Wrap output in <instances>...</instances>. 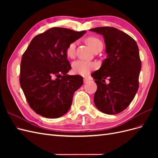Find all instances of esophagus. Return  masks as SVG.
<instances>
[{"instance_id": "34e87169", "label": "esophagus", "mask_w": 158, "mask_h": 158, "mask_svg": "<svg viewBox=\"0 0 158 158\" xmlns=\"http://www.w3.org/2000/svg\"><path fill=\"white\" fill-rule=\"evenodd\" d=\"M88 80H88L87 78H84V83H87V82H88Z\"/></svg>"}]
</instances>
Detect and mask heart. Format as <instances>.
Returning <instances> with one entry per match:
<instances>
[{
  "mask_svg": "<svg viewBox=\"0 0 158 158\" xmlns=\"http://www.w3.org/2000/svg\"><path fill=\"white\" fill-rule=\"evenodd\" d=\"M85 41L92 49L95 51L97 49H103V43L99 38L94 36H89L86 38ZM76 42L73 41L70 43L66 47V53L67 56L71 59H73L76 54ZM96 68V64L93 62H89L86 60H78L73 63V71L76 74H80L82 76H85L88 74L91 71Z\"/></svg>",
  "mask_w": 158,
  "mask_h": 158,
  "instance_id": "b5f03b06",
  "label": "heart"
}]
</instances>
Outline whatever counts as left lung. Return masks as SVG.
I'll list each match as a JSON object with an SVG mask.
<instances>
[{"label":"left lung","mask_w":158,"mask_h":158,"mask_svg":"<svg viewBox=\"0 0 158 158\" xmlns=\"http://www.w3.org/2000/svg\"><path fill=\"white\" fill-rule=\"evenodd\" d=\"M89 31L103 36L107 54L100 69L92 74L98 86L95 106L106 114H118L130 105L139 87L141 60L138 47L133 38L117 28L98 27Z\"/></svg>","instance_id":"1"}]
</instances>
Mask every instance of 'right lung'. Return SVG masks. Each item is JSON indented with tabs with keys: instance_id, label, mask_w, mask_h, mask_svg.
<instances>
[{
	"instance_id": "add662e5",
	"label": "right lung",
	"mask_w": 158,
	"mask_h": 158,
	"mask_svg": "<svg viewBox=\"0 0 158 158\" xmlns=\"http://www.w3.org/2000/svg\"><path fill=\"white\" fill-rule=\"evenodd\" d=\"M85 33L52 27L33 37L23 54L20 84L28 104L37 114L59 118L68 112L83 78L66 74L71 66L66 49Z\"/></svg>"
}]
</instances>
